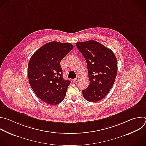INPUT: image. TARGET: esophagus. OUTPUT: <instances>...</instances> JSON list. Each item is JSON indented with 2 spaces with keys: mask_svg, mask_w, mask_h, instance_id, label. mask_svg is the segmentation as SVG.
I'll use <instances>...</instances> for the list:
<instances>
[{
  "mask_svg": "<svg viewBox=\"0 0 146 146\" xmlns=\"http://www.w3.org/2000/svg\"><path fill=\"white\" fill-rule=\"evenodd\" d=\"M79 80H80V77L78 76V77H77V78H76L74 79H73V82L74 83H77L79 81Z\"/></svg>",
  "mask_w": 146,
  "mask_h": 146,
  "instance_id": "1",
  "label": "esophagus"
}]
</instances>
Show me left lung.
<instances>
[{"instance_id":"8db88e82","label":"left lung","mask_w":146,"mask_h":146,"mask_svg":"<svg viewBox=\"0 0 146 146\" xmlns=\"http://www.w3.org/2000/svg\"><path fill=\"white\" fill-rule=\"evenodd\" d=\"M76 46L86 60L90 81L88 87L82 90L84 98L90 102H99L113 85L117 59L111 49L94 40L77 42Z\"/></svg>"}]
</instances>
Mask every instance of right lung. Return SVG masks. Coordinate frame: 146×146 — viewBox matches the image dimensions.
I'll list each match as a JSON object with an SVG mask.
<instances>
[{"label":"right lung","instance_id":"right-lung-1","mask_svg":"<svg viewBox=\"0 0 146 146\" xmlns=\"http://www.w3.org/2000/svg\"><path fill=\"white\" fill-rule=\"evenodd\" d=\"M73 48L68 43L48 42L36 50L29 61L30 85L38 98L48 104L60 103L66 96L70 81L63 78L60 62Z\"/></svg>","mask_w":146,"mask_h":146}]
</instances>
